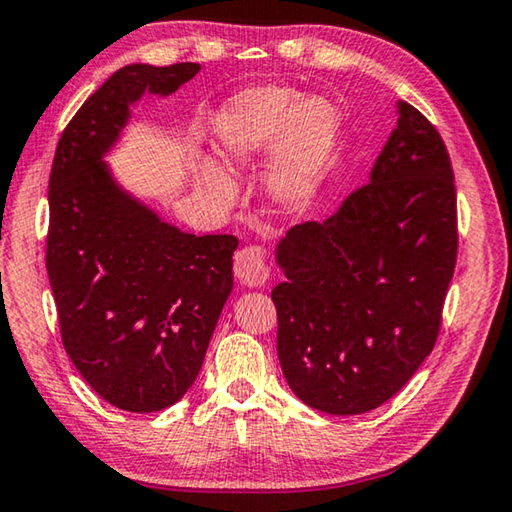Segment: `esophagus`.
Instances as JSON below:
<instances>
[{
  "label": "esophagus",
  "instance_id": "34e87169",
  "mask_svg": "<svg viewBox=\"0 0 512 512\" xmlns=\"http://www.w3.org/2000/svg\"><path fill=\"white\" fill-rule=\"evenodd\" d=\"M233 274L240 285H247V288H258L267 281L270 270H267L265 254L261 247H242L236 251V258H233Z\"/></svg>",
  "mask_w": 512,
  "mask_h": 512
}]
</instances>
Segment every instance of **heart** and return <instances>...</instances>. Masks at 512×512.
Here are the masks:
<instances>
[{
    "mask_svg": "<svg viewBox=\"0 0 512 512\" xmlns=\"http://www.w3.org/2000/svg\"><path fill=\"white\" fill-rule=\"evenodd\" d=\"M342 116L324 98H301L292 89H251L224 107L215 121V150L231 170L274 152L265 195L285 215L306 213L324 191L333 166ZM200 182L218 202L233 195L227 173L204 166Z\"/></svg>",
    "mask_w": 512,
    "mask_h": 512,
    "instance_id": "obj_1",
    "label": "heart"
}]
</instances>
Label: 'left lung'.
Listing matches in <instances>:
<instances>
[{
	"instance_id": "1",
	"label": "left lung",
	"mask_w": 512,
	"mask_h": 512,
	"mask_svg": "<svg viewBox=\"0 0 512 512\" xmlns=\"http://www.w3.org/2000/svg\"><path fill=\"white\" fill-rule=\"evenodd\" d=\"M456 249L450 155L427 116L400 101L371 182L276 247V351L297 398L353 416L396 396L436 344Z\"/></svg>"
}]
</instances>
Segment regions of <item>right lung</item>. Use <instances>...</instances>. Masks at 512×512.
I'll return each instance as SVG.
<instances>
[{"instance_id": "right-lung-1", "label": "right lung", "mask_w": 512, "mask_h": 512, "mask_svg": "<svg viewBox=\"0 0 512 512\" xmlns=\"http://www.w3.org/2000/svg\"><path fill=\"white\" fill-rule=\"evenodd\" d=\"M200 65H128L62 132L49 175L47 272L62 346L98 396L134 414L184 396L233 288L238 238L179 231L114 182L103 155L143 92L168 96Z\"/></svg>"}]
</instances>
